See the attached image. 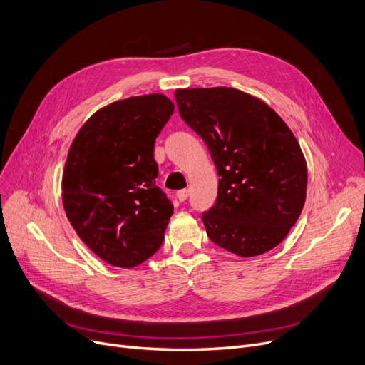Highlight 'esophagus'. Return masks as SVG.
Segmentation results:
<instances>
[{
    "mask_svg": "<svg viewBox=\"0 0 365 365\" xmlns=\"http://www.w3.org/2000/svg\"><path fill=\"white\" fill-rule=\"evenodd\" d=\"M176 197H178V200H179L180 202H183V201H186L187 197H189V190H187V189H180L179 192L176 194Z\"/></svg>",
    "mask_w": 365,
    "mask_h": 365,
    "instance_id": "34e87169",
    "label": "esophagus"
}]
</instances>
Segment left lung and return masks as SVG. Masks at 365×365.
<instances>
[{
    "mask_svg": "<svg viewBox=\"0 0 365 365\" xmlns=\"http://www.w3.org/2000/svg\"><path fill=\"white\" fill-rule=\"evenodd\" d=\"M175 98L220 176L216 204L202 213L208 238L241 257L272 250L306 198L308 168L294 134L272 108L232 87L179 88Z\"/></svg>",
    "mask_w": 365,
    "mask_h": 365,
    "instance_id": "8db88e82",
    "label": "left lung"
}]
</instances>
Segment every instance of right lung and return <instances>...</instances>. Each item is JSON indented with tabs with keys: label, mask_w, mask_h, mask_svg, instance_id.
Here are the masks:
<instances>
[{
	"label": "right lung",
	"mask_w": 365,
	"mask_h": 365,
	"mask_svg": "<svg viewBox=\"0 0 365 365\" xmlns=\"http://www.w3.org/2000/svg\"><path fill=\"white\" fill-rule=\"evenodd\" d=\"M173 110L164 94L113 102L91 115L69 148L62 179L66 217L112 266L130 269L163 244L173 204L155 185L153 146Z\"/></svg>",
	"instance_id": "obj_1"
}]
</instances>
